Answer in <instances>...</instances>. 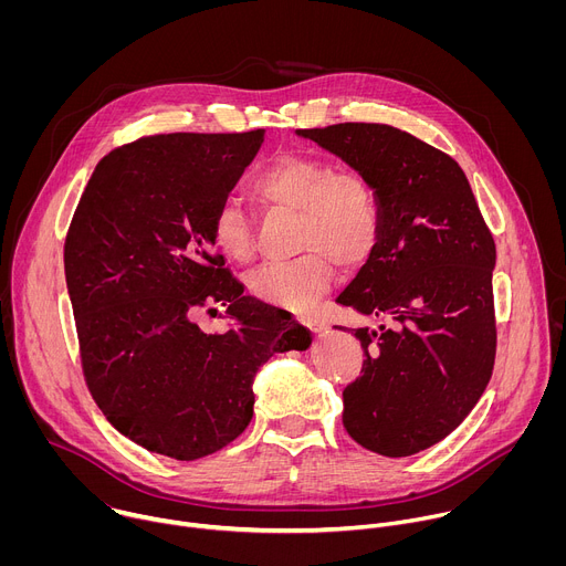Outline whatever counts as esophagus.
<instances>
[{
	"label": "esophagus",
	"mask_w": 566,
	"mask_h": 566,
	"mask_svg": "<svg viewBox=\"0 0 566 566\" xmlns=\"http://www.w3.org/2000/svg\"><path fill=\"white\" fill-rule=\"evenodd\" d=\"M295 319L300 322V325H304L306 329H311V332H317L322 325H319V319H315V317H311V315H295Z\"/></svg>",
	"instance_id": "esophagus-1"
}]
</instances>
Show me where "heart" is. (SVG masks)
Masks as SVG:
<instances>
[{
  "instance_id": "b5f03b06",
  "label": "heart",
  "mask_w": 566,
  "mask_h": 566,
  "mask_svg": "<svg viewBox=\"0 0 566 566\" xmlns=\"http://www.w3.org/2000/svg\"><path fill=\"white\" fill-rule=\"evenodd\" d=\"M251 190L262 206L297 214L293 249L302 255L269 262L249 275L251 293L266 304L308 308L332 286L334 260L356 269L378 244V201L358 172L336 170L315 156L282 154L255 175ZM210 234L230 262L249 264L255 258L253 219L237 199L214 208Z\"/></svg>"
}]
</instances>
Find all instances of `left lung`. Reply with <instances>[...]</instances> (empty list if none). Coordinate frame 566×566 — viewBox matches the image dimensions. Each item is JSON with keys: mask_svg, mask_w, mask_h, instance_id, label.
<instances>
[{"mask_svg": "<svg viewBox=\"0 0 566 566\" xmlns=\"http://www.w3.org/2000/svg\"><path fill=\"white\" fill-rule=\"evenodd\" d=\"M374 188L380 237L338 304L387 325L354 329L360 376L343 423L363 448L410 457L446 439L486 389L497 349L495 239L457 160L378 123L297 129Z\"/></svg>", "mask_w": 566, "mask_h": 566, "instance_id": "1", "label": "left lung"}]
</instances>
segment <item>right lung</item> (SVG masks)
Wrapping results in <instances>:
<instances>
[{"mask_svg": "<svg viewBox=\"0 0 566 566\" xmlns=\"http://www.w3.org/2000/svg\"><path fill=\"white\" fill-rule=\"evenodd\" d=\"M264 129L156 134L96 166L64 239V275L85 382L107 421L149 452L208 457L253 419V378L308 332L244 295L210 221L255 158ZM238 325L206 335L201 310Z\"/></svg>", "mask_w": 566, "mask_h": 566, "instance_id": "right-lung-1", "label": "right lung"}]
</instances>
